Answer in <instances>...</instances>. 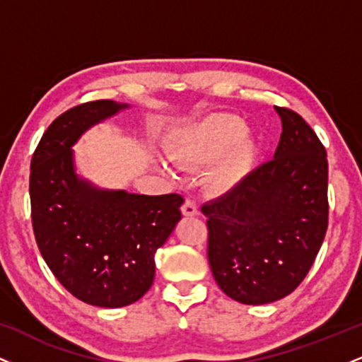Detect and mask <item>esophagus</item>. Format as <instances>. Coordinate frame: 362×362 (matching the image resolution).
Listing matches in <instances>:
<instances>
[{
    "mask_svg": "<svg viewBox=\"0 0 362 362\" xmlns=\"http://www.w3.org/2000/svg\"><path fill=\"white\" fill-rule=\"evenodd\" d=\"M182 214L189 216V218H194V216H197L199 214L197 204H195L194 201H190V199H187V201L184 202V206H182Z\"/></svg>",
    "mask_w": 362,
    "mask_h": 362,
    "instance_id": "obj_1",
    "label": "esophagus"
}]
</instances>
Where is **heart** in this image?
<instances>
[{
	"mask_svg": "<svg viewBox=\"0 0 362 362\" xmlns=\"http://www.w3.org/2000/svg\"><path fill=\"white\" fill-rule=\"evenodd\" d=\"M172 153L189 167L213 161L206 173L207 185L216 194H230L250 178L259 146L240 115L211 114L175 132Z\"/></svg>",
	"mask_w": 362,
	"mask_h": 362,
	"instance_id": "1",
	"label": "heart"
}]
</instances>
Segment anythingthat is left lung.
I'll return each instance as SVG.
<instances>
[{"mask_svg":"<svg viewBox=\"0 0 362 362\" xmlns=\"http://www.w3.org/2000/svg\"><path fill=\"white\" fill-rule=\"evenodd\" d=\"M274 109L282 122L274 160L233 192L201 207L214 279L243 305H267L293 293L327 233L325 148L301 115Z\"/></svg>","mask_w":362,"mask_h":362,"instance_id":"left-lung-1","label":"left lung"}]
</instances>
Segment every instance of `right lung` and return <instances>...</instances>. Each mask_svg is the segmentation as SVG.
I'll use <instances>...</instances> for the list:
<instances>
[{
  "label": "right lung",
  "mask_w": 362,
  "mask_h": 362,
  "mask_svg": "<svg viewBox=\"0 0 362 362\" xmlns=\"http://www.w3.org/2000/svg\"><path fill=\"white\" fill-rule=\"evenodd\" d=\"M127 103L97 100L61 114L30 163L35 242L56 279L100 308L132 305L151 288L155 253L180 221L184 197L102 189L76 173L73 146Z\"/></svg>",
  "instance_id": "right-lung-1"
}]
</instances>
